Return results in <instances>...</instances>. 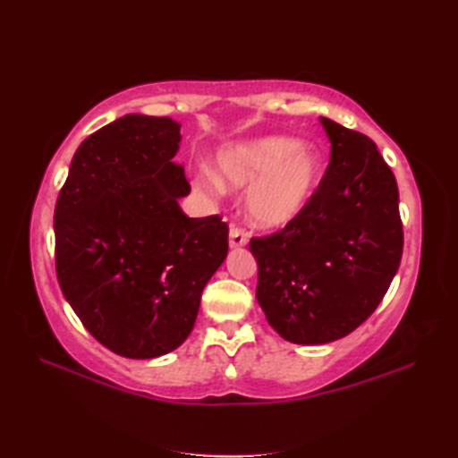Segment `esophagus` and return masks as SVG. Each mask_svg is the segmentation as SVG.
I'll list each match as a JSON object with an SVG mask.
<instances>
[{
  "instance_id": "1",
  "label": "esophagus",
  "mask_w": 458,
  "mask_h": 458,
  "mask_svg": "<svg viewBox=\"0 0 458 458\" xmlns=\"http://www.w3.org/2000/svg\"><path fill=\"white\" fill-rule=\"evenodd\" d=\"M228 244H230V248H242V246H246L248 244V234L242 228H238V226H232L230 228V240H228Z\"/></svg>"
}]
</instances>
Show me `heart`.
<instances>
[{
    "mask_svg": "<svg viewBox=\"0 0 458 458\" xmlns=\"http://www.w3.org/2000/svg\"><path fill=\"white\" fill-rule=\"evenodd\" d=\"M218 177L202 171L197 179L204 192L248 189L246 214L258 228L274 230L295 220L323 179L325 161L318 149L287 135H266L222 148L216 155Z\"/></svg>",
    "mask_w": 458,
    "mask_h": 458,
    "instance_id": "obj_1",
    "label": "heart"
}]
</instances>
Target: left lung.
<instances>
[{"mask_svg":"<svg viewBox=\"0 0 458 458\" xmlns=\"http://www.w3.org/2000/svg\"><path fill=\"white\" fill-rule=\"evenodd\" d=\"M330 163L313 199L284 230L251 238L256 299L293 344H327L374 313L403 251L400 192L376 143L328 118Z\"/></svg>","mask_w":458,"mask_h":458,"instance_id":"8db88e82","label":"left lung"}]
</instances>
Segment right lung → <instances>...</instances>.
I'll list each match as a JSON object with an SVG mask.
<instances>
[{"label": "right lung", "instance_id": "1", "mask_svg": "<svg viewBox=\"0 0 458 458\" xmlns=\"http://www.w3.org/2000/svg\"><path fill=\"white\" fill-rule=\"evenodd\" d=\"M181 123L125 114L76 149L55 208L56 277L86 330L112 352L179 348L228 256L218 216L189 218Z\"/></svg>", "mask_w": 458, "mask_h": 458}]
</instances>
